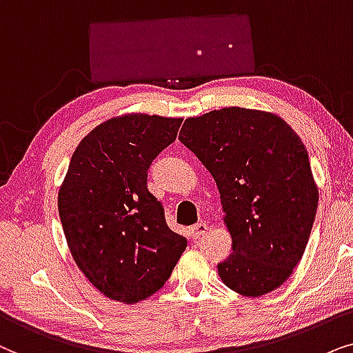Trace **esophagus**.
<instances>
[{"label": "esophagus", "instance_id": "esophagus-1", "mask_svg": "<svg viewBox=\"0 0 353 353\" xmlns=\"http://www.w3.org/2000/svg\"><path fill=\"white\" fill-rule=\"evenodd\" d=\"M206 232H208V225H206L205 223H199V224H195L194 228L190 229V236L194 237V239H200V237H203Z\"/></svg>", "mask_w": 353, "mask_h": 353}]
</instances>
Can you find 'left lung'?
<instances>
[{
  "label": "left lung",
  "mask_w": 353,
  "mask_h": 353,
  "mask_svg": "<svg viewBox=\"0 0 353 353\" xmlns=\"http://www.w3.org/2000/svg\"><path fill=\"white\" fill-rule=\"evenodd\" d=\"M179 140L218 185L232 239L221 281L245 297L281 288L302 260L318 208L302 140L274 112L241 106L187 117Z\"/></svg>",
  "instance_id": "8db88e82"
}]
</instances>
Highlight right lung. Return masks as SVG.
I'll use <instances>...</instances> for the list:
<instances>
[{"label": "right lung", "instance_id": "obj_1", "mask_svg": "<svg viewBox=\"0 0 353 353\" xmlns=\"http://www.w3.org/2000/svg\"><path fill=\"white\" fill-rule=\"evenodd\" d=\"M182 117H111L77 145L58 192L70 255L108 299L139 303L158 292L187 247L147 189L150 164L176 140Z\"/></svg>", "mask_w": 353, "mask_h": 353}]
</instances>
